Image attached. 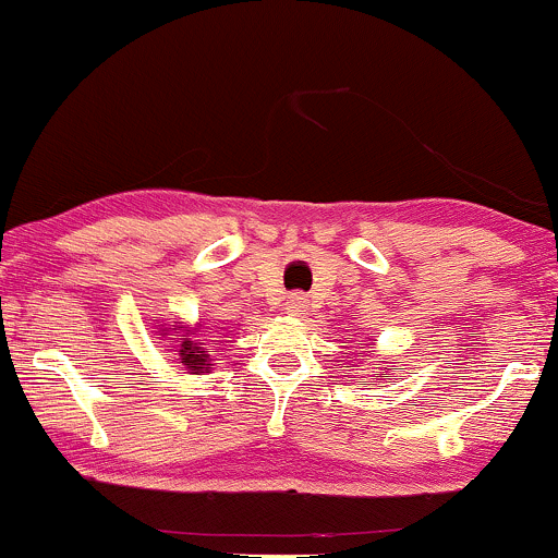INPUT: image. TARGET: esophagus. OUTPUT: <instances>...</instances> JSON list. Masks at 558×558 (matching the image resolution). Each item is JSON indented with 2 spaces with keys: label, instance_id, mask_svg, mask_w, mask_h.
<instances>
[{
  "label": "esophagus",
  "instance_id": "esophagus-1",
  "mask_svg": "<svg viewBox=\"0 0 558 558\" xmlns=\"http://www.w3.org/2000/svg\"><path fill=\"white\" fill-rule=\"evenodd\" d=\"M306 310H310V299H306L304 293H291V296H286V312L291 317H304Z\"/></svg>",
  "mask_w": 558,
  "mask_h": 558
}]
</instances>
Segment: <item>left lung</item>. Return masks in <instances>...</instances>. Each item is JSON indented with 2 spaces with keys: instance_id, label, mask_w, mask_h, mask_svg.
<instances>
[{
  "instance_id": "1",
  "label": "left lung",
  "mask_w": 558,
  "mask_h": 558,
  "mask_svg": "<svg viewBox=\"0 0 558 558\" xmlns=\"http://www.w3.org/2000/svg\"><path fill=\"white\" fill-rule=\"evenodd\" d=\"M377 380H390V373H388V367H386V373H380V375H377Z\"/></svg>"
}]
</instances>
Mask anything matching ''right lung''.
Listing matches in <instances>:
<instances>
[{"instance_id": "obj_1", "label": "right lung", "mask_w": 558, "mask_h": 558, "mask_svg": "<svg viewBox=\"0 0 558 558\" xmlns=\"http://www.w3.org/2000/svg\"><path fill=\"white\" fill-rule=\"evenodd\" d=\"M170 335H181V339H170ZM196 336H202V325H194V328H185V325H170V328H159V341L172 343L170 351H178V360L189 375L209 373L213 369V354H209L207 343L196 341Z\"/></svg>"}]
</instances>
